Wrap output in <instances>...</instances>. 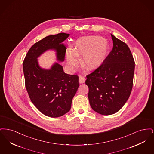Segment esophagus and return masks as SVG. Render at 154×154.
<instances>
[{
	"instance_id": "1",
	"label": "esophagus",
	"mask_w": 154,
	"mask_h": 154,
	"mask_svg": "<svg viewBox=\"0 0 154 154\" xmlns=\"http://www.w3.org/2000/svg\"><path fill=\"white\" fill-rule=\"evenodd\" d=\"M85 77H84V75H80L79 76V82H80V83H84V82H85Z\"/></svg>"
}]
</instances>
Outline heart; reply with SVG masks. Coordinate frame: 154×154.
I'll list each match as a JSON object with an SVG mask.
<instances>
[{
	"instance_id": "b5f03b06",
	"label": "heart",
	"mask_w": 154,
	"mask_h": 154,
	"mask_svg": "<svg viewBox=\"0 0 154 154\" xmlns=\"http://www.w3.org/2000/svg\"><path fill=\"white\" fill-rule=\"evenodd\" d=\"M108 48L107 40L101 37H82L76 41L73 51L67 52V60L70 65H76L78 56L83 55L82 65L88 70L95 69L104 61Z\"/></svg>"
}]
</instances>
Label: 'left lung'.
Segmentation results:
<instances>
[{
	"mask_svg": "<svg viewBox=\"0 0 154 154\" xmlns=\"http://www.w3.org/2000/svg\"><path fill=\"white\" fill-rule=\"evenodd\" d=\"M113 47L102 63L89 74L85 84L92 109L102 115L120 110L132 92L134 60L128 45L111 34Z\"/></svg>",
	"mask_w": 154,
	"mask_h": 154,
	"instance_id": "obj_1",
	"label": "left lung"
}]
</instances>
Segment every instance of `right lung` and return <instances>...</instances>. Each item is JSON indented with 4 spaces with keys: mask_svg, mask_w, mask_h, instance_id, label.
<instances>
[{
    "mask_svg": "<svg viewBox=\"0 0 154 154\" xmlns=\"http://www.w3.org/2000/svg\"><path fill=\"white\" fill-rule=\"evenodd\" d=\"M69 34L60 33L45 37L33 44L23 62L25 84L30 99L42 113L58 117L70 110L72 102L79 87V76L65 73L56 63L50 70L41 69L37 58L48 49H55L59 61L65 58L66 47L60 43Z\"/></svg>",
    "mask_w": 154,
    "mask_h": 154,
    "instance_id": "1",
    "label": "right lung"
}]
</instances>
